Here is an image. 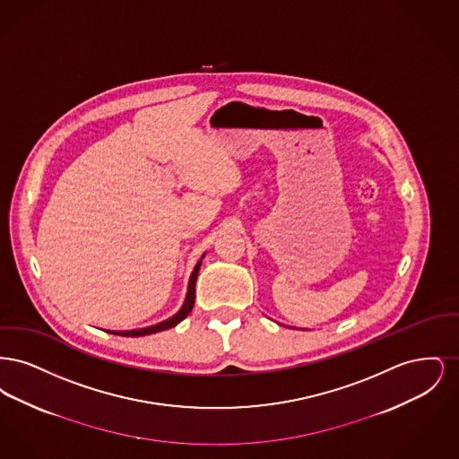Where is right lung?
<instances>
[{"label": "right lung", "mask_w": 459, "mask_h": 459, "mask_svg": "<svg viewBox=\"0 0 459 459\" xmlns=\"http://www.w3.org/2000/svg\"><path fill=\"white\" fill-rule=\"evenodd\" d=\"M204 255H206V253H203L201 260L196 263V266H195V270H193V273H191L184 305L175 313L174 316H170V318H167V320H163V322H160V324H156V325H150V327L134 328V330H107V332L115 333V335H124V337H143V335H152V333L175 327L177 324H180V322L191 313V309H193V306H195V299H196L197 273H199V268H201V262H203Z\"/></svg>", "instance_id": "add662e5"}]
</instances>
